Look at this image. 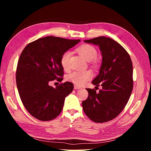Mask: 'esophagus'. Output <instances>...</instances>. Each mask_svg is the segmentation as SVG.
<instances>
[{"label":"esophagus","mask_w":151,"mask_h":151,"mask_svg":"<svg viewBox=\"0 0 151 151\" xmlns=\"http://www.w3.org/2000/svg\"><path fill=\"white\" fill-rule=\"evenodd\" d=\"M81 86H78V85H77V84L74 85V89H81Z\"/></svg>","instance_id":"esophagus-1"}]
</instances>
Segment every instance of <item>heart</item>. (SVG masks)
Instances as JSON below:
<instances>
[{
	"label": "heart",
	"mask_w": 151,
	"mask_h": 151,
	"mask_svg": "<svg viewBox=\"0 0 151 151\" xmlns=\"http://www.w3.org/2000/svg\"><path fill=\"white\" fill-rule=\"evenodd\" d=\"M77 50L81 55L88 61L93 60L96 58L98 55L96 49L91 45H81ZM71 53L69 51H66L63 53L60 59V63L63 69L67 70L68 68V62ZM92 76L93 74L90 70H76L68 75L67 79L77 85L82 86L89 80Z\"/></svg>",
	"instance_id": "1"
}]
</instances>
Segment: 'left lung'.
I'll list each match as a JSON object with an SVG mask.
<instances>
[{
    "label": "left lung",
    "instance_id": "left-lung-1",
    "mask_svg": "<svg viewBox=\"0 0 151 151\" xmlns=\"http://www.w3.org/2000/svg\"><path fill=\"white\" fill-rule=\"evenodd\" d=\"M84 42L98 45L101 52L102 62L99 74L92 84L102 89L87 88L88 98L82 103L89 118L96 123L110 121L122 112L133 89V66L129 54L115 40L99 36Z\"/></svg>",
    "mask_w": 151,
    "mask_h": 151
}]
</instances>
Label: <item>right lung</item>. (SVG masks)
<instances>
[{"label":"right lung","mask_w":151,"mask_h":151,"mask_svg":"<svg viewBox=\"0 0 151 151\" xmlns=\"http://www.w3.org/2000/svg\"><path fill=\"white\" fill-rule=\"evenodd\" d=\"M80 41L50 36L34 41L22 50L16 70L17 88L25 108L36 119L52 120L61 113L74 85L65 82L53 88L49 83L62 79V55Z\"/></svg>","instance_id":"right-lung-1"}]
</instances>
